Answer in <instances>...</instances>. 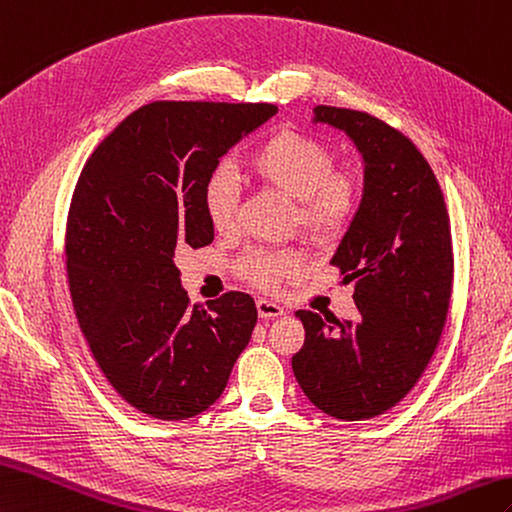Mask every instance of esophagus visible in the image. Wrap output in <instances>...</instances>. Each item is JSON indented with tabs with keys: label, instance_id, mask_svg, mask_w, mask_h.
I'll return each mask as SVG.
<instances>
[{
	"label": "esophagus",
	"instance_id": "obj_1",
	"mask_svg": "<svg viewBox=\"0 0 512 512\" xmlns=\"http://www.w3.org/2000/svg\"><path fill=\"white\" fill-rule=\"evenodd\" d=\"M257 314H259V318L272 320V318H279L283 314V307L268 301V299H259L257 301Z\"/></svg>",
	"mask_w": 512,
	"mask_h": 512
}]
</instances>
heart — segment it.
I'll use <instances>...</instances> for the list:
<instances>
[{
    "label": "heart",
    "instance_id": "obj_1",
    "mask_svg": "<svg viewBox=\"0 0 512 512\" xmlns=\"http://www.w3.org/2000/svg\"><path fill=\"white\" fill-rule=\"evenodd\" d=\"M251 172L261 183L296 200V220L316 240H329L349 227L360 207V185L349 172L334 170V154L320 141L279 133L251 157ZM202 207L216 231H229L237 209V187L227 165L213 170L202 185ZM299 251H257L242 261L244 275L264 288L299 275Z\"/></svg>",
    "mask_w": 512,
    "mask_h": 512
}]
</instances>
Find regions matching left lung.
<instances>
[{
    "instance_id": "obj_1",
    "label": "left lung",
    "mask_w": 512,
    "mask_h": 512,
    "mask_svg": "<svg viewBox=\"0 0 512 512\" xmlns=\"http://www.w3.org/2000/svg\"><path fill=\"white\" fill-rule=\"evenodd\" d=\"M312 122L342 130L362 154L360 207L331 257L342 281H355L358 314L340 323L296 312L305 342L292 371L318 410L364 421L408 395L441 340L454 281L449 216L430 163L399 130L336 106H316Z\"/></svg>"
}]
</instances>
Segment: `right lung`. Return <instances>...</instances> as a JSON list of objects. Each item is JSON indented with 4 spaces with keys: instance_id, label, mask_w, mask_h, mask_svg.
Segmentation results:
<instances>
[{
    "instance_id": "obj_1",
    "label": "right lung",
    "mask_w": 512,
    "mask_h": 512,
    "mask_svg": "<svg viewBox=\"0 0 512 512\" xmlns=\"http://www.w3.org/2000/svg\"><path fill=\"white\" fill-rule=\"evenodd\" d=\"M275 113V104L152 102L80 172L65 235L71 303L104 377L148 417L205 412L251 340V296L192 305L174 253L213 242L202 185L222 154Z\"/></svg>"
}]
</instances>
